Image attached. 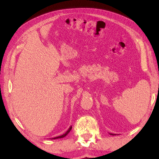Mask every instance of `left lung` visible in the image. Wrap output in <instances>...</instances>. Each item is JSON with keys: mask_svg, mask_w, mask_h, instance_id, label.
Wrapping results in <instances>:
<instances>
[{"mask_svg": "<svg viewBox=\"0 0 159 159\" xmlns=\"http://www.w3.org/2000/svg\"><path fill=\"white\" fill-rule=\"evenodd\" d=\"M110 134H111V135H115L116 134H113V133H110Z\"/></svg>", "mask_w": 159, "mask_h": 159, "instance_id": "8db88e82", "label": "left lung"}]
</instances>
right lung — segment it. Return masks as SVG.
<instances>
[{
	"instance_id": "1",
	"label": "right lung",
	"mask_w": 159,
	"mask_h": 159,
	"mask_svg": "<svg viewBox=\"0 0 159 159\" xmlns=\"http://www.w3.org/2000/svg\"><path fill=\"white\" fill-rule=\"evenodd\" d=\"M71 128H72V126L71 125V126H70V128L68 129V130H67L65 133H64L63 134H61V135H60V136H58V137H55V138H52L51 139H59V138H64V137L66 136L67 134H69V132L71 131Z\"/></svg>"
}]
</instances>
